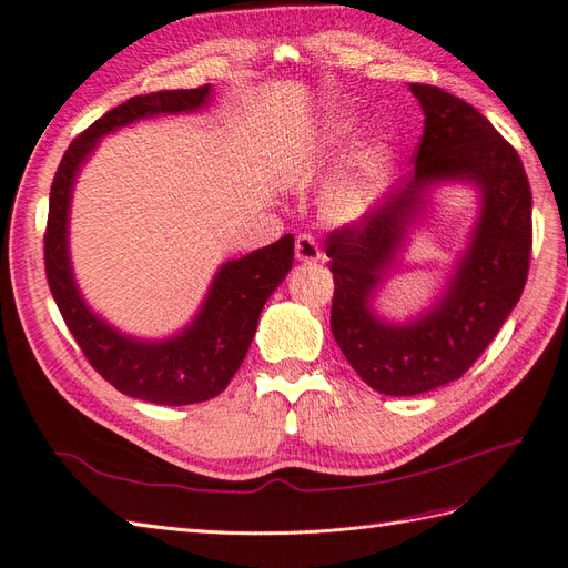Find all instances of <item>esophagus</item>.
<instances>
[{"mask_svg": "<svg viewBox=\"0 0 568 568\" xmlns=\"http://www.w3.org/2000/svg\"><path fill=\"white\" fill-rule=\"evenodd\" d=\"M320 257H322V253H320L315 236L298 234L296 236V261L298 263H317Z\"/></svg>", "mask_w": 568, "mask_h": 568, "instance_id": "esophagus-1", "label": "esophagus"}]
</instances>
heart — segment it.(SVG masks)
Returning a JSON list of instances; mask_svg holds the SVG:
<instances>
[{
	"label": "heart",
	"mask_w": 568,
	"mask_h": 568,
	"mask_svg": "<svg viewBox=\"0 0 568 568\" xmlns=\"http://www.w3.org/2000/svg\"><path fill=\"white\" fill-rule=\"evenodd\" d=\"M355 134V120L351 115H332L324 123L320 151L324 159L336 156L346 149ZM390 168V151L386 144H367L355 156L353 168L336 180L322 199V213L336 225H353L365 220L372 194L384 184Z\"/></svg>",
	"instance_id": "1"
}]
</instances>
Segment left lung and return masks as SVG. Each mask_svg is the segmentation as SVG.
<instances>
[{"label": "left lung", "mask_w": 568, "mask_h": 568, "mask_svg": "<svg viewBox=\"0 0 568 568\" xmlns=\"http://www.w3.org/2000/svg\"><path fill=\"white\" fill-rule=\"evenodd\" d=\"M424 111L415 178L365 215L326 236L334 274L332 334L367 386L417 395L467 372L519 303L532 244L530 186L519 153L486 115L434 84H409ZM477 186L481 203L468 251L437 303L409 323L375 315L373 296L423 216L427 189Z\"/></svg>", "instance_id": "8db88e82"}]
</instances>
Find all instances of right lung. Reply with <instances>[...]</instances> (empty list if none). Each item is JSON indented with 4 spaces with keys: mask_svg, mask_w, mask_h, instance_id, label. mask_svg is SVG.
<instances>
[{
    "mask_svg": "<svg viewBox=\"0 0 568 568\" xmlns=\"http://www.w3.org/2000/svg\"><path fill=\"white\" fill-rule=\"evenodd\" d=\"M211 84L196 90H163L132 97L101 115L59 163L49 192L44 234L47 282L59 311L90 365L130 398L156 405H192L211 400L227 388L257 329V317L294 263V236L220 265L199 313L182 332L161 338H134L118 332L84 303L75 284L68 248L73 186L82 163L101 136L153 115L192 113L211 101Z\"/></svg>",
    "mask_w": 568,
    "mask_h": 568,
    "instance_id": "1",
    "label": "right lung"
}]
</instances>
